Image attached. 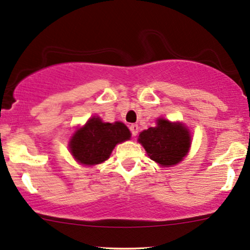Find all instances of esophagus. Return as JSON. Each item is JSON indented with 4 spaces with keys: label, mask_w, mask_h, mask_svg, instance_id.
Returning <instances> with one entry per match:
<instances>
[{
    "label": "esophagus",
    "mask_w": 250,
    "mask_h": 250,
    "mask_svg": "<svg viewBox=\"0 0 250 250\" xmlns=\"http://www.w3.org/2000/svg\"><path fill=\"white\" fill-rule=\"evenodd\" d=\"M129 129H130V133L134 137L136 136L137 133H139V125H131L130 127H129Z\"/></svg>",
    "instance_id": "1"
}]
</instances>
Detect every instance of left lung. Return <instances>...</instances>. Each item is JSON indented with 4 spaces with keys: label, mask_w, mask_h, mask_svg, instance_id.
<instances>
[{
    "label": "left lung",
    "mask_w": 250,
    "mask_h": 250,
    "mask_svg": "<svg viewBox=\"0 0 250 250\" xmlns=\"http://www.w3.org/2000/svg\"><path fill=\"white\" fill-rule=\"evenodd\" d=\"M139 142L151 160L162 166L176 165L185 157L190 147V135L180 123L160 119L156 127L143 130Z\"/></svg>",
    "instance_id": "8db88e82"
}]
</instances>
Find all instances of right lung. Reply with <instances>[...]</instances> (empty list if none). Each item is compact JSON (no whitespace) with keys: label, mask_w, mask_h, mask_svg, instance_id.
Wrapping results in <instances>:
<instances>
[{"label":"right lung","mask_w":250,"mask_h":250,"mask_svg":"<svg viewBox=\"0 0 250 250\" xmlns=\"http://www.w3.org/2000/svg\"><path fill=\"white\" fill-rule=\"evenodd\" d=\"M130 139V131L122 122L104 123L93 117L75 131L70 140V151L82 165L93 166L104 162L117 143Z\"/></svg>","instance_id":"add662e5"}]
</instances>
